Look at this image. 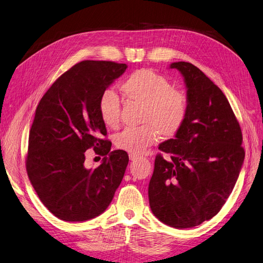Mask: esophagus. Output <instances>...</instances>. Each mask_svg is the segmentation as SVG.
<instances>
[{
  "label": "esophagus",
  "mask_w": 263,
  "mask_h": 263,
  "mask_svg": "<svg viewBox=\"0 0 263 263\" xmlns=\"http://www.w3.org/2000/svg\"><path fill=\"white\" fill-rule=\"evenodd\" d=\"M129 158H130V160H135V159H137L138 158V156H137V155H133V154H131V155H129Z\"/></svg>",
  "instance_id": "34e87169"
}]
</instances>
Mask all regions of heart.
Returning a JSON list of instances; mask_svg holds the SVG:
<instances>
[{"mask_svg":"<svg viewBox=\"0 0 263 263\" xmlns=\"http://www.w3.org/2000/svg\"><path fill=\"white\" fill-rule=\"evenodd\" d=\"M126 101L143 105L141 121L146 123L138 128H126L117 135V147L133 155L143 154L156 143L158 134L173 137L182 128L189 112V101L183 92L172 89L168 79L151 69H140L131 73L120 85ZM99 111L105 125L115 128L120 121L121 103L111 90L103 93Z\"/></svg>","mask_w":263,"mask_h":263,"instance_id":"1","label":"heart"}]
</instances>
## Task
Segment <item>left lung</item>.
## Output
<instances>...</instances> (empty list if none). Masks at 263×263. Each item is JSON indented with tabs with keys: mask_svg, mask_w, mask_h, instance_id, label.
Segmentation results:
<instances>
[{
	"mask_svg": "<svg viewBox=\"0 0 263 263\" xmlns=\"http://www.w3.org/2000/svg\"><path fill=\"white\" fill-rule=\"evenodd\" d=\"M184 78L189 112L174 139L159 145L148 185L154 216L176 229L215 217L235 186L245 158L239 123L223 92L196 66L170 65Z\"/></svg>",
	"mask_w": 263,
	"mask_h": 263,
	"instance_id": "1",
	"label": "left lung"
}]
</instances>
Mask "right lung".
Returning a JSON list of instances; mask_svg holds the SVG:
<instances>
[{"instance_id": "right-lung-1", "label": "right lung", "mask_w": 263, "mask_h": 263, "mask_svg": "<svg viewBox=\"0 0 263 263\" xmlns=\"http://www.w3.org/2000/svg\"><path fill=\"white\" fill-rule=\"evenodd\" d=\"M125 64L84 61L52 84L39 103L29 133L26 168L43 205L67 222H83L103 213L119 187L129 162L126 152H110L104 140L101 96L125 71ZM93 147L104 156L95 170L84 167Z\"/></svg>"}]
</instances>
